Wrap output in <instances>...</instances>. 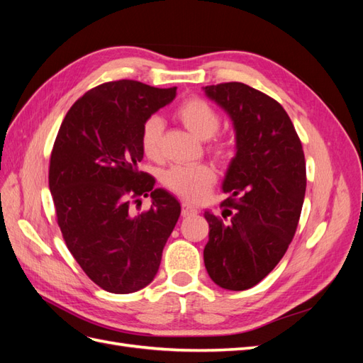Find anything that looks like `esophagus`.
Instances as JSON below:
<instances>
[{
    "label": "esophagus",
    "mask_w": 363,
    "mask_h": 363,
    "mask_svg": "<svg viewBox=\"0 0 363 363\" xmlns=\"http://www.w3.org/2000/svg\"><path fill=\"white\" fill-rule=\"evenodd\" d=\"M196 212H199V208H196L195 206L186 203V201L182 204V215L183 216H191V215H195Z\"/></svg>",
    "instance_id": "obj_1"
}]
</instances>
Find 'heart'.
Masks as SVG:
<instances>
[{
    "mask_svg": "<svg viewBox=\"0 0 363 363\" xmlns=\"http://www.w3.org/2000/svg\"><path fill=\"white\" fill-rule=\"evenodd\" d=\"M175 115L183 125L201 139H211L221 125V116L216 108L203 98L194 96L184 100L175 111ZM163 135V119L159 115L148 116L140 127V148L150 159H156L160 155V142ZM215 155H227L224 144L212 147ZM216 180V171L212 164H177L163 174V183L168 189L191 201H201L206 199L208 189Z\"/></svg>",
    "mask_w": 363,
    "mask_h": 363,
    "instance_id": "1",
    "label": "heart"
}]
</instances>
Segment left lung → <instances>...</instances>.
<instances>
[{
    "label": "left lung",
    "instance_id": "1",
    "mask_svg": "<svg viewBox=\"0 0 363 363\" xmlns=\"http://www.w3.org/2000/svg\"><path fill=\"white\" fill-rule=\"evenodd\" d=\"M230 116L236 155L228 164L223 218L204 212V265L219 288L245 291L276 268L295 235L306 194V160L286 111L244 83L203 87Z\"/></svg>",
    "mask_w": 363,
    "mask_h": 363
}]
</instances>
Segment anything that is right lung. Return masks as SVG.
<instances>
[{"label": "right lung", "instance_id": "right-lung-1", "mask_svg": "<svg viewBox=\"0 0 363 363\" xmlns=\"http://www.w3.org/2000/svg\"><path fill=\"white\" fill-rule=\"evenodd\" d=\"M175 94L135 80L100 84L72 104L54 142L48 182L57 224L86 276L107 292L150 284L179 221L177 199L138 167L142 123ZM142 194L153 204L135 216L130 200Z\"/></svg>", "mask_w": 363, "mask_h": 363}]
</instances>
